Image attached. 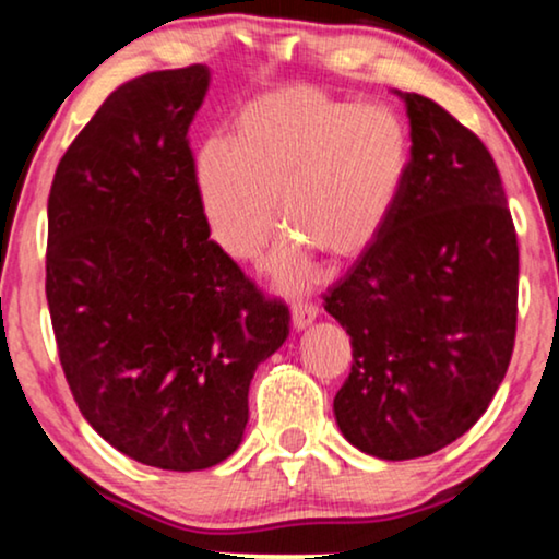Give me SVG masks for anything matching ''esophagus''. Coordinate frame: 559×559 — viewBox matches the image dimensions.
<instances>
[{
	"label": "esophagus",
	"instance_id": "esophagus-1",
	"mask_svg": "<svg viewBox=\"0 0 559 559\" xmlns=\"http://www.w3.org/2000/svg\"><path fill=\"white\" fill-rule=\"evenodd\" d=\"M316 318H318L316 305L302 302V300L293 302V328L295 331H305V328H308Z\"/></svg>",
	"mask_w": 559,
	"mask_h": 559
}]
</instances>
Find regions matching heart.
Wrapping results in <instances>:
<instances>
[{"instance_id": "1", "label": "heart", "mask_w": 559, "mask_h": 559, "mask_svg": "<svg viewBox=\"0 0 559 559\" xmlns=\"http://www.w3.org/2000/svg\"><path fill=\"white\" fill-rule=\"evenodd\" d=\"M412 144L402 117L310 86L264 91L236 111L228 140L211 136L190 163L198 209L226 254L251 259L289 226L266 259L274 285L316 280L312 251L364 254L400 201Z\"/></svg>"}]
</instances>
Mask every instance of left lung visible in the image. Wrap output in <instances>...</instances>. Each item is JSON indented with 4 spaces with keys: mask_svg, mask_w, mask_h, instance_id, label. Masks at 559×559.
<instances>
[{
    "mask_svg": "<svg viewBox=\"0 0 559 559\" xmlns=\"http://www.w3.org/2000/svg\"><path fill=\"white\" fill-rule=\"evenodd\" d=\"M407 106L412 157L392 216L325 295L354 364L333 400L343 438L409 461L468 432L509 369L519 249L501 175L430 98Z\"/></svg>",
    "mask_w": 559,
    "mask_h": 559,
    "instance_id": "obj_1",
    "label": "left lung"
}]
</instances>
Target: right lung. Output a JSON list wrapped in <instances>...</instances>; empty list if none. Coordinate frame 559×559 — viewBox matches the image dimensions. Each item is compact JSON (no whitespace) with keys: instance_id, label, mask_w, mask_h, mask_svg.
<instances>
[{"instance_id":"right-lung-1","label":"right lung","mask_w":559,"mask_h":559,"mask_svg":"<svg viewBox=\"0 0 559 559\" xmlns=\"http://www.w3.org/2000/svg\"><path fill=\"white\" fill-rule=\"evenodd\" d=\"M209 66L157 71L102 104L48 198L45 295L88 425L136 463L211 468L241 445L249 384L289 310L211 241L188 129Z\"/></svg>"}]
</instances>
